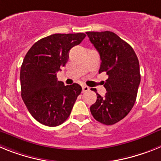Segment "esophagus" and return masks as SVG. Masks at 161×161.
I'll return each mask as SVG.
<instances>
[{
	"instance_id": "1",
	"label": "esophagus",
	"mask_w": 161,
	"mask_h": 161,
	"mask_svg": "<svg viewBox=\"0 0 161 161\" xmlns=\"http://www.w3.org/2000/svg\"><path fill=\"white\" fill-rule=\"evenodd\" d=\"M82 92H88V91L90 90V88H89V87L87 86H82Z\"/></svg>"
}]
</instances>
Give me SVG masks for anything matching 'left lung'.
I'll return each instance as SVG.
<instances>
[{
	"mask_svg": "<svg viewBox=\"0 0 161 161\" xmlns=\"http://www.w3.org/2000/svg\"><path fill=\"white\" fill-rule=\"evenodd\" d=\"M86 33L100 54L99 73L105 72L108 76L104 85L105 96L96 93L91 113L99 122L114 125L129 114L135 103L141 79L139 60L133 47L114 32ZM92 91L96 92V89Z\"/></svg>",
	"mask_w": 161,
	"mask_h": 161,
	"instance_id": "8db88e82",
	"label": "left lung"
}]
</instances>
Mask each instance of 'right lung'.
<instances>
[{
  "label": "right lung",
  "mask_w": 161,
  "mask_h": 161,
  "mask_svg": "<svg viewBox=\"0 0 161 161\" xmlns=\"http://www.w3.org/2000/svg\"><path fill=\"white\" fill-rule=\"evenodd\" d=\"M86 37L84 33L53 34L35 43L21 66V96L36 121L57 126L69 117L82 87L78 83L65 86L57 73L65 66L69 52Z\"/></svg>",
  "instance_id": "add662e5"
}]
</instances>
